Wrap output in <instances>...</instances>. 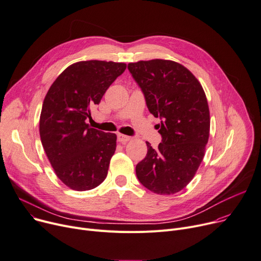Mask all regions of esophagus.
Instances as JSON below:
<instances>
[{"mask_svg":"<svg viewBox=\"0 0 261 261\" xmlns=\"http://www.w3.org/2000/svg\"><path fill=\"white\" fill-rule=\"evenodd\" d=\"M130 136H127V135H124V134H117V141L119 143H127L130 141Z\"/></svg>","mask_w":261,"mask_h":261,"instance_id":"1","label":"esophagus"}]
</instances>
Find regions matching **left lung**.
Masks as SVG:
<instances>
[{
	"label": "left lung",
	"mask_w": 261,
	"mask_h": 261,
	"mask_svg": "<svg viewBox=\"0 0 261 261\" xmlns=\"http://www.w3.org/2000/svg\"><path fill=\"white\" fill-rule=\"evenodd\" d=\"M147 107L155 117L162 143L146 142V158L136 165L140 182L156 194H174L194 177L209 140L210 112L200 83L186 67L167 60L128 64Z\"/></svg>",
	"instance_id": "left-lung-1"
}]
</instances>
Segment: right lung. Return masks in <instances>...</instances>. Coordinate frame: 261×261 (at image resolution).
Instances as JSON below:
<instances>
[{"mask_svg": "<svg viewBox=\"0 0 261 261\" xmlns=\"http://www.w3.org/2000/svg\"><path fill=\"white\" fill-rule=\"evenodd\" d=\"M126 64L84 61L66 68L49 88L40 117V136L57 176L70 189L91 190L105 180L116 135L90 128L98 105Z\"/></svg>", "mask_w": 261, "mask_h": 261, "instance_id": "add662e5", "label": "right lung"}]
</instances>
